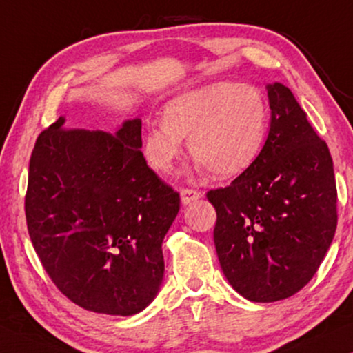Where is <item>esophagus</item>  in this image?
<instances>
[{"label":"esophagus","instance_id":"1","mask_svg":"<svg viewBox=\"0 0 353 353\" xmlns=\"http://www.w3.org/2000/svg\"><path fill=\"white\" fill-rule=\"evenodd\" d=\"M180 196H181V202L183 204H191V202H194L202 197V192L197 191V190H191V188H183L180 191Z\"/></svg>","mask_w":353,"mask_h":353}]
</instances>
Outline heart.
Returning <instances> with one entry per match:
<instances>
[{
    "label": "heart",
    "mask_w": 353,
    "mask_h": 353,
    "mask_svg": "<svg viewBox=\"0 0 353 353\" xmlns=\"http://www.w3.org/2000/svg\"><path fill=\"white\" fill-rule=\"evenodd\" d=\"M268 104L252 85L219 81L188 91L163 109V122L148 125L144 156L159 173L175 172L183 138L201 168L219 178L244 173L262 152L268 132Z\"/></svg>",
    "instance_id": "b5f03b06"
}]
</instances>
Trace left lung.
I'll list each match as a JSON object with an SVG mask.
<instances>
[{"instance_id":"8db88e82","label":"left lung","mask_w":353,"mask_h":353,"mask_svg":"<svg viewBox=\"0 0 353 353\" xmlns=\"http://www.w3.org/2000/svg\"><path fill=\"white\" fill-rule=\"evenodd\" d=\"M272 122L252 167L210 190L214 241L228 283L252 302L294 296L334 238L337 190L327 144L281 83L268 85Z\"/></svg>"}]
</instances>
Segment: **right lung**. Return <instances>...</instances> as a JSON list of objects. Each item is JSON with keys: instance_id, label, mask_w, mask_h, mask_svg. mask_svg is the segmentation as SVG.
Instances as JSON below:
<instances>
[{"instance_id": "obj_1", "label": "right lung", "mask_w": 353, "mask_h": 353, "mask_svg": "<svg viewBox=\"0 0 353 353\" xmlns=\"http://www.w3.org/2000/svg\"><path fill=\"white\" fill-rule=\"evenodd\" d=\"M64 122L43 130L32 151L26 219L33 249L77 305L134 315L162 284V241L180 194L148 167L139 119L115 134Z\"/></svg>"}]
</instances>
